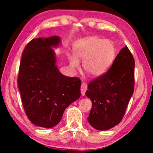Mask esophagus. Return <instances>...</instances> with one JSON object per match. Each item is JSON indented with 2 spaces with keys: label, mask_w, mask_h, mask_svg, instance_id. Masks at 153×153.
I'll return each mask as SVG.
<instances>
[{
  "label": "esophagus",
  "mask_w": 153,
  "mask_h": 153,
  "mask_svg": "<svg viewBox=\"0 0 153 153\" xmlns=\"http://www.w3.org/2000/svg\"><path fill=\"white\" fill-rule=\"evenodd\" d=\"M86 90H87V84L85 82H82L81 85V94L82 96L85 95Z\"/></svg>",
  "instance_id": "obj_1"
}]
</instances>
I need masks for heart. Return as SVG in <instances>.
<instances>
[{
	"label": "heart",
	"mask_w": 153,
	"mask_h": 153,
	"mask_svg": "<svg viewBox=\"0 0 153 153\" xmlns=\"http://www.w3.org/2000/svg\"><path fill=\"white\" fill-rule=\"evenodd\" d=\"M74 56L69 57L70 65L78 68L79 61H83V68L93 77L104 74L115 58V46L113 42L98 36L82 38L75 43Z\"/></svg>",
	"instance_id": "heart-1"
}]
</instances>
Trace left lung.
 <instances>
[{"mask_svg":"<svg viewBox=\"0 0 153 153\" xmlns=\"http://www.w3.org/2000/svg\"><path fill=\"white\" fill-rule=\"evenodd\" d=\"M134 67L132 54L126 46L111 68L89 83L86 95L92 107L88 121L96 129H109L122 120L134 92Z\"/></svg>","mask_w":153,"mask_h":153,"instance_id":"left-lung-1","label":"left lung"}]
</instances>
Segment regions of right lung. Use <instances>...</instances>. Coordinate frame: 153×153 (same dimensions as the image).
<instances>
[{
  "label": "right lung",
  "mask_w": 153,
  "mask_h": 153,
  "mask_svg": "<svg viewBox=\"0 0 153 153\" xmlns=\"http://www.w3.org/2000/svg\"><path fill=\"white\" fill-rule=\"evenodd\" d=\"M58 36L38 38L28 42L20 61L17 84L27 117L34 125L51 128L62 119L68 106L81 96V80L59 72L51 47Z\"/></svg>",
  "instance_id": "1"
}]
</instances>
